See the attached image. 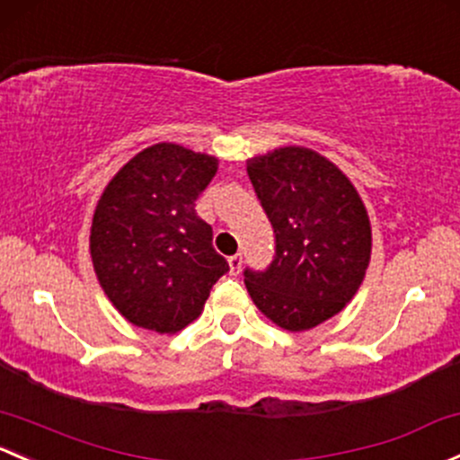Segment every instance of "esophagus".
<instances>
[{
    "mask_svg": "<svg viewBox=\"0 0 460 460\" xmlns=\"http://www.w3.org/2000/svg\"><path fill=\"white\" fill-rule=\"evenodd\" d=\"M240 269H243V255H231V258H229V270L234 275H238Z\"/></svg>",
    "mask_w": 460,
    "mask_h": 460,
    "instance_id": "34e87169",
    "label": "esophagus"
}]
</instances>
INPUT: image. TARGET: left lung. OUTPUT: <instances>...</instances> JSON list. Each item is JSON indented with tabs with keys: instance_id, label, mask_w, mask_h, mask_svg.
<instances>
[{
	"instance_id": "obj_1",
	"label": "left lung",
	"mask_w": 460,
	"mask_h": 460,
	"mask_svg": "<svg viewBox=\"0 0 460 460\" xmlns=\"http://www.w3.org/2000/svg\"><path fill=\"white\" fill-rule=\"evenodd\" d=\"M275 231V260L244 270L251 299L291 332L335 317L359 291L370 264L372 229L359 191L315 149L287 145L246 161Z\"/></svg>"
}]
</instances>
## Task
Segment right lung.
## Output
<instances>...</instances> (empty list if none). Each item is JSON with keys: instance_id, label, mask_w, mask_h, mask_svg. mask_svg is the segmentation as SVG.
<instances>
[{"instance_id": "1", "label": "right lung", "mask_w": 460, "mask_h": 460, "mask_svg": "<svg viewBox=\"0 0 460 460\" xmlns=\"http://www.w3.org/2000/svg\"><path fill=\"white\" fill-rule=\"evenodd\" d=\"M216 172V156L158 143L129 158L101 193L92 264L112 306L134 326L182 331L229 270L211 244L214 231L193 209Z\"/></svg>"}]
</instances>
